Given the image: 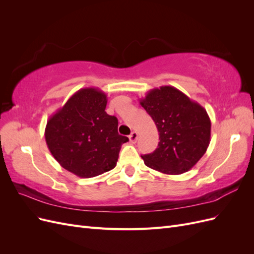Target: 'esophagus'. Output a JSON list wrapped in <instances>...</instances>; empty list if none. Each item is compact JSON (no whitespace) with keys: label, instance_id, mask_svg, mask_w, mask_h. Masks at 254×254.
Wrapping results in <instances>:
<instances>
[{"label":"esophagus","instance_id":"1","mask_svg":"<svg viewBox=\"0 0 254 254\" xmlns=\"http://www.w3.org/2000/svg\"><path fill=\"white\" fill-rule=\"evenodd\" d=\"M136 140H137V133L135 131H132L129 135V141H130V143L133 144L136 142Z\"/></svg>","mask_w":254,"mask_h":254}]
</instances>
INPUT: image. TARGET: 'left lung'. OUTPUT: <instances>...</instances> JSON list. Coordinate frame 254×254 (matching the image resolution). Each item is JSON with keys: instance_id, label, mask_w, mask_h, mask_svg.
<instances>
[{"instance_id": "left-lung-1", "label": "left lung", "mask_w": 254, "mask_h": 254, "mask_svg": "<svg viewBox=\"0 0 254 254\" xmlns=\"http://www.w3.org/2000/svg\"><path fill=\"white\" fill-rule=\"evenodd\" d=\"M140 104L155 122L160 140L155 151L141 156L145 165L167 175L190 171L211 141L205 109L172 86L150 90Z\"/></svg>"}]
</instances>
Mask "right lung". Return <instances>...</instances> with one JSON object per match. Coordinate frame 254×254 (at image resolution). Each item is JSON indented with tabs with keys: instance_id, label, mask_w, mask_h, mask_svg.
I'll list each match as a JSON object with an SVG mask.
<instances>
[{
	"instance_id": "add662e5",
	"label": "right lung",
	"mask_w": 254,
	"mask_h": 254,
	"mask_svg": "<svg viewBox=\"0 0 254 254\" xmlns=\"http://www.w3.org/2000/svg\"><path fill=\"white\" fill-rule=\"evenodd\" d=\"M108 98L96 88L74 93L48 121L45 141L57 162L81 178L115 167L128 137L118 132V119L105 111Z\"/></svg>"
}]
</instances>
